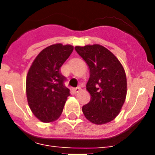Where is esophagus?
I'll return each instance as SVG.
<instances>
[{"mask_svg":"<svg viewBox=\"0 0 155 155\" xmlns=\"http://www.w3.org/2000/svg\"><path fill=\"white\" fill-rule=\"evenodd\" d=\"M74 91L75 93H78L79 91H81V87H76V88H74Z\"/></svg>","mask_w":155,"mask_h":155,"instance_id":"34e87169","label":"esophagus"}]
</instances>
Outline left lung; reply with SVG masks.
Returning a JSON list of instances; mask_svg holds the SVG:
<instances>
[{
	"label": "left lung",
	"instance_id": "left-lung-1",
	"mask_svg": "<svg viewBox=\"0 0 155 155\" xmlns=\"http://www.w3.org/2000/svg\"><path fill=\"white\" fill-rule=\"evenodd\" d=\"M89 67L86 88L91 100L82 107L87 120L97 125L118 116L127 96V77L121 63L108 49L98 44L75 46Z\"/></svg>",
	"mask_w": 155,
	"mask_h": 155
}]
</instances>
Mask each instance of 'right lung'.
<instances>
[{
    "instance_id": "1",
    "label": "right lung",
    "mask_w": 155,
    "mask_h": 155,
    "mask_svg": "<svg viewBox=\"0 0 155 155\" xmlns=\"http://www.w3.org/2000/svg\"><path fill=\"white\" fill-rule=\"evenodd\" d=\"M74 46L61 43L42 50L35 57L26 78V95L31 112L43 123L60 117L70 90L64 85L66 78L61 66L73 52Z\"/></svg>"
}]
</instances>
